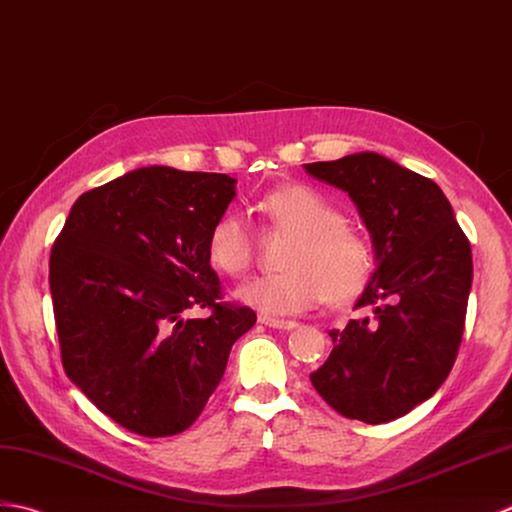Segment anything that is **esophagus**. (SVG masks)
Here are the masks:
<instances>
[{
	"label": "esophagus",
	"instance_id": "esophagus-1",
	"mask_svg": "<svg viewBox=\"0 0 512 512\" xmlns=\"http://www.w3.org/2000/svg\"><path fill=\"white\" fill-rule=\"evenodd\" d=\"M258 322L269 326V328H280V331H291V328L298 326V322H293V320H278V317H269V315H260Z\"/></svg>",
	"mask_w": 512,
	"mask_h": 512
}]
</instances>
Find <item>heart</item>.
Returning <instances> with one entry per match:
<instances>
[{
	"mask_svg": "<svg viewBox=\"0 0 512 512\" xmlns=\"http://www.w3.org/2000/svg\"><path fill=\"white\" fill-rule=\"evenodd\" d=\"M260 210L282 230L293 232L280 274L256 276L236 289V300L263 315H298L324 298L331 304L355 300L374 271L372 245L350 227L320 190L287 184L267 192ZM208 260L227 276H241L254 260V234L241 210H227L212 223Z\"/></svg>",
	"mask_w": 512,
	"mask_h": 512,
	"instance_id": "1",
	"label": "heart"
}]
</instances>
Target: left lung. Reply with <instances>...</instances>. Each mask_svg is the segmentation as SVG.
<instances>
[{
  "instance_id": "1",
  "label": "left lung",
  "mask_w": 512,
  "mask_h": 512,
  "mask_svg": "<svg viewBox=\"0 0 512 512\" xmlns=\"http://www.w3.org/2000/svg\"><path fill=\"white\" fill-rule=\"evenodd\" d=\"M304 168L348 192L377 254L355 304L372 315L331 331L335 346L311 383L342 416L388 423L427 401L458 357L473 280L469 238L434 181L388 157L357 153Z\"/></svg>"
}]
</instances>
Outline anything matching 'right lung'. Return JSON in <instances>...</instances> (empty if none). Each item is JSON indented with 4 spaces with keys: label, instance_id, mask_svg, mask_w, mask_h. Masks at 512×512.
<instances>
[{
    "label": "right lung",
    "instance_id": "1",
    "mask_svg": "<svg viewBox=\"0 0 512 512\" xmlns=\"http://www.w3.org/2000/svg\"><path fill=\"white\" fill-rule=\"evenodd\" d=\"M236 179L138 168L83 192L50 254L65 374L102 414L146 438L188 429L217 390L234 342L256 324L223 302L208 260ZM190 308H208L190 321Z\"/></svg>",
    "mask_w": 512,
    "mask_h": 512
}]
</instances>
